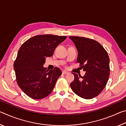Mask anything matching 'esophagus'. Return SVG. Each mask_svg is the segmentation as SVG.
Wrapping results in <instances>:
<instances>
[{
    "mask_svg": "<svg viewBox=\"0 0 126 126\" xmlns=\"http://www.w3.org/2000/svg\"><path fill=\"white\" fill-rule=\"evenodd\" d=\"M62 73L63 74H69V73H68V72H66V71H62Z\"/></svg>",
    "mask_w": 126,
    "mask_h": 126,
    "instance_id": "1",
    "label": "esophagus"
}]
</instances>
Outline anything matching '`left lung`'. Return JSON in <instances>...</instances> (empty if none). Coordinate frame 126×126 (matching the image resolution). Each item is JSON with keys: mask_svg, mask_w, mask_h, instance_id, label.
<instances>
[{"mask_svg": "<svg viewBox=\"0 0 126 126\" xmlns=\"http://www.w3.org/2000/svg\"><path fill=\"white\" fill-rule=\"evenodd\" d=\"M69 38L78 50L77 61L86 74L83 77L72 73L74 80L71 87L74 93L83 98L89 99L101 93L110 77V59L101 44L87 38L71 36Z\"/></svg>", "mask_w": 126, "mask_h": 126, "instance_id": "left-lung-1", "label": "left lung"}]
</instances>
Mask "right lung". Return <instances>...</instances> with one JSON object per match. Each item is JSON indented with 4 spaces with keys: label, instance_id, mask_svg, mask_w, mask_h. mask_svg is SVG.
Masks as SVG:
<instances>
[{
    "label": "right lung",
    "instance_id": "right-lung-1",
    "mask_svg": "<svg viewBox=\"0 0 126 126\" xmlns=\"http://www.w3.org/2000/svg\"><path fill=\"white\" fill-rule=\"evenodd\" d=\"M66 36L50 34L33 37L23 43L14 63L19 87L31 98L40 99L52 92L62 71L58 67L47 70L43 67L47 57L52 56L55 49Z\"/></svg>",
    "mask_w": 126,
    "mask_h": 126
}]
</instances>
